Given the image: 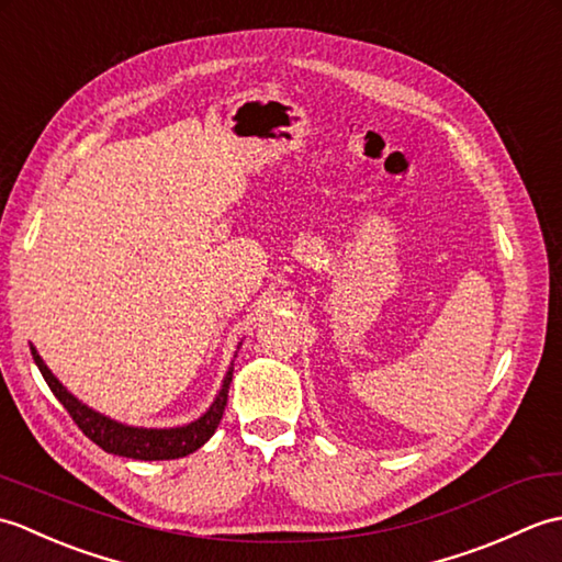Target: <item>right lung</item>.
<instances>
[{
	"mask_svg": "<svg viewBox=\"0 0 562 562\" xmlns=\"http://www.w3.org/2000/svg\"><path fill=\"white\" fill-rule=\"evenodd\" d=\"M31 355L35 364H38L43 379L47 381V386L55 393V398L65 405V411L71 415V420L77 423V427L87 435L93 445H99L103 451L117 453V457H127V459H139V461H166V459H181L200 449L205 441L214 435L217 429L226 396H229V384H232V372L234 367L226 372L224 384L217 401L210 405V411L200 417V420L190 423L186 427H171V429H145V427H127L111 420L97 411L87 408V405L79 403L71 393L59 384V381L53 376L50 369L45 367L41 360V355L31 348Z\"/></svg>",
	"mask_w": 562,
	"mask_h": 562,
	"instance_id": "add662e5",
	"label": "right lung"
}]
</instances>
